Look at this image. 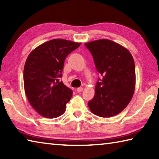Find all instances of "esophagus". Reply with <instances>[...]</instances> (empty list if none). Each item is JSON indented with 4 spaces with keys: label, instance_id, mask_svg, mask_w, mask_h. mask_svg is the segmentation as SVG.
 <instances>
[{
    "label": "esophagus",
    "instance_id": "1",
    "mask_svg": "<svg viewBox=\"0 0 159 159\" xmlns=\"http://www.w3.org/2000/svg\"><path fill=\"white\" fill-rule=\"evenodd\" d=\"M83 90V88H81V87L78 88H77V90H76V91H77L78 93H80V92H82Z\"/></svg>",
    "mask_w": 159,
    "mask_h": 159
}]
</instances>
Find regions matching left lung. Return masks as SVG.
<instances>
[{
  "label": "left lung",
  "instance_id": "8db88e82",
  "mask_svg": "<svg viewBox=\"0 0 159 159\" xmlns=\"http://www.w3.org/2000/svg\"><path fill=\"white\" fill-rule=\"evenodd\" d=\"M85 45L102 76L88 107L99 117L114 116L128 106L133 96L135 66L133 56L125 48L108 39L97 40Z\"/></svg>",
  "mask_w": 159,
  "mask_h": 159
}]
</instances>
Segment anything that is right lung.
<instances>
[{
  "label": "right lung",
  "instance_id": "add662e5",
  "mask_svg": "<svg viewBox=\"0 0 159 159\" xmlns=\"http://www.w3.org/2000/svg\"><path fill=\"white\" fill-rule=\"evenodd\" d=\"M81 43L53 39L40 45L29 54L24 68V86L32 107L42 116L53 118L65 112L72 90L60 79L64 63Z\"/></svg>",
  "mask_w": 159,
  "mask_h": 159
}]
</instances>
